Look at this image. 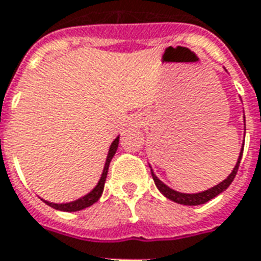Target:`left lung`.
<instances>
[{"mask_svg":"<svg viewBox=\"0 0 261 261\" xmlns=\"http://www.w3.org/2000/svg\"><path fill=\"white\" fill-rule=\"evenodd\" d=\"M245 130H246V121H245ZM246 134V131H245ZM243 147H245V143L242 144V148H240V152H239V158L238 162H236V165H234V168L232 169V172L227 175V178H225L223 181L219 182L218 185H215V187L209 188L206 191H200V192H195V194H185V192H179V191H175L172 188H169L168 185H165L164 182L154 174V171L151 168V165H149V168H151V175H152V179L155 182L156 188L160 189V192H161L165 198H168L169 200H172L175 203H181V205H187V206H196V205H203V203H206L213 198H216L218 195H220L223 191H226L229 185L232 184V181L234 179V176L238 174V169H239V164H240V160H242V155H243Z\"/></svg>","mask_w":261,"mask_h":261,"instance_id":"1","label":"left lung"}]
</instances>
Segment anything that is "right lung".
I'll use <instances>...</instances> for the list:
<instances>
[{"mask_svg":"<svg viewBox=\"0 0 261 261\" xmlns=\"http://www.w3.org/2000/svg\"><path fill=\"white\" fill-rule=\"evenodd\" d=\"M118 140H120V136L116 137L114 141L112 143V145H110L109 152H107V158H106L105 162V168H103V172H101V176H100L99 182L96 184V187L93 188L90 192H87L86 195H83L79 199L72 200V202H65V203H55V202H49V200L45 199L42 200L50 207H54L56 211H62V212H77V211L86 209V207L92 206L93 203H96V202L100 199L101 194H103L106 178H107V172H109V165H110L112 158L114 156V154H116V151H117L118 148Z\"/></svg>","mask_w":261,"mask_h":261,"instance_id":"1","label":"right lung"}]
</instances>
